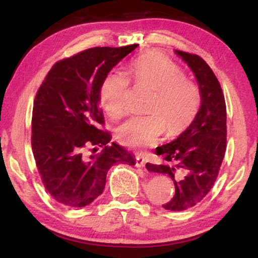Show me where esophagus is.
I'll return each mask as SVG.
<instances>
[{"label":"esophagus","mask_w":258,"mask_h":258,"mask_svg":"<svg viewBox=\"0 0 258 258\" xmlns=\"http://www.w3.org/2000/svg\"><path fill=\"white\" fill-rule=\"evenodd\" d=\"M145 165H146V161L143 159L142 156L135 157V166H137V167H145Z\"/></svg>","instance_id":"obj_1"}]
</instances>
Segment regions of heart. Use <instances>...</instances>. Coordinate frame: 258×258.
<instances>
[{"label":"heart","instance_id":"b5f03b06","mask_svg":"<svg viewBox=\"0 0 258 258\" xmlns=\"http://www.w3.org/2000/svg\"><path fill=\"white\" fill-rule=\"evenodd\" d=\"M134 83L154 90L148 116L133 117L116 130L120 145L142 150L158 142L165 128L175 135L184 131L197 115L202 101L198 85L186 78L183 69L167 56L150 51L130 63ZM130 81L123 74L109 73L99 90L100 103L110 118L127 111Z\"/></svg>","mask_w":258,"mask_h":258}]
</instances>
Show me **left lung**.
Listing matches in <instances>:
<instances>
[{
	"label": "left lung",
	"instance_id": "8db88e82",
	"mask_svg": "<svg viewBox=\"0 0 258 258\" xmlns=\"http://www.w3.org/2000/svg\"><path fill=\"white\" fill-rule=\"evenodd\" d=\"M197 78L202 106L191 125L175 141L156 148L161 165L147 163L151 172L174 181L175 195L163 205L169 211H185L206 197L215 183L226 150V104L212 68L195 53L176 51Z\"/></svg>",
	"mask_w": 258,
	"mask_h": 258
}]
</instances>
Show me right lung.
Wrapping results in <instances>:
<instances>
[{
  "mask_svg": "<svg viewBox=\"0 0 258 258\" xmlns=\"http://www.w3.org/2000/svg\"><path fill=\"white\" fill-rule=\"evenodd\" d=\"M138 44L91 47L52 66L38 87L32 116V149L43 185L63 206L84 207L98 198L116 164L134 165L130 152L103 131L99 90L104 77ZM98 146L104 150L89 156Z\"/></svg>",
  "mask_w": 258,
  "mask_h": 258,
  "instance_id": "1",
  "label": "right lung"
}]
</instances>
